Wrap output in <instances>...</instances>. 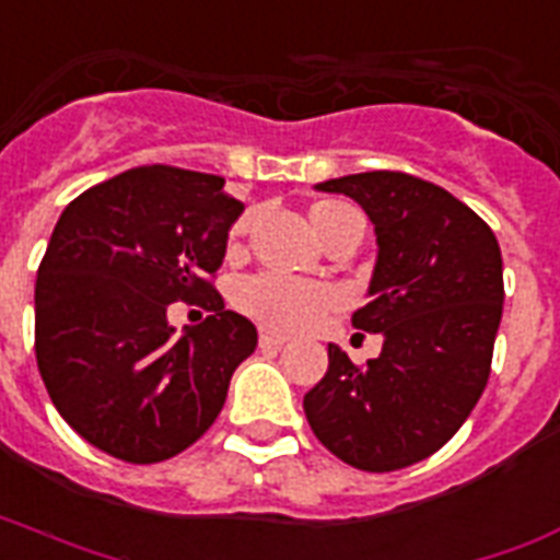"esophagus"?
<instances>
[{
  "mask_svg": "<svg viewBox=\"0 0 560 560\" xmlns=\"http://www.w3.org/2000/svg\"><path fill=\"white\" fill-rule=\"evenodd\" d=\"M285 336H280V332H275V329H259V345L262 348H283L285 345Z\"/></svg>",
  "mask_w": 560,
  "mask_h": 560,
  "instance_id": "34e87169",
  "label": "esophagus"
}]
</instances>
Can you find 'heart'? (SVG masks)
Instances as JSON below:
<instances>
[{"mask_svg":"<svg viewBox=\"0 0 560 560\" xmlns=\"http://www.w3.org/2000/svg\"><path fill=\"white\" fill-rule=\"evenodd\" d=\"M353 215H359V212L345 201H318L310 207V224L320 242H327ZM248 228L250 215H242L233 224L231 236H228V257H240L245 236H248ZM233 301H236V306L245 315L262 320L266 327L301 329L336 303V292L329 285L310 283V280H289V277L280 275H254L245 277L236 285Z\"/></svg>","mask_w":560,"mask_h":560,"instance_id":"heart-1","label":"heart"}]
</instances>
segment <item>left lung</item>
<instances>
[{"instance_id":"left-lung-1","label":"left lung","mask_w":560,"mask_h":560,"mask_svg":"<svg viewBox=\"0 0 560 560\" xmlns=\"http://www.w3.org/2000/svg\"><path fill=\"white\" fill-rule=\"evenodd\" d=\"M376 231L371 301L353 327L383 332V353L353 365L329 345L324 380L303 397L312 432L345 465L388 474L456 435L491 376L502 318V254L467 203L406 172L332 177Z\"/></svg>"}]
</instances>
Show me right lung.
Returning a JSON list of instances; mask_svg holds the SVG:
<instances>
[{
    "mask_svg": "<svg viewBox=\"0 0 560 560\" xmlns=\"http://www.w3.org/2000/svg\"><path fill=\"white\" fill-rule=\"evenodd\" d=\"M242 210L224 177L140 166L60 212L34 285V353L60 418L107 456L184 453L257 348V327L212 285ZM175 300H207L213 315L172 337Z\"/></svg>",
    "mask_w": 560,
    "mask_h": 560,
    "instance_id": "obj_1",
    "label": "right lung"
}]
</instances>
